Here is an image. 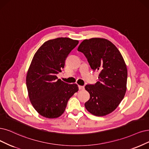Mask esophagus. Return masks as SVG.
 Segmentation results:
<instances>
[{
	"mask_svg": "<svg viewBox=\"0 0 149 149\" xmlns=\"http://www.w3.org/2000/svg\"><path fill=\"white\" fill-rule=\"evenodd\" d=\"M79 88L80 90H84V89H85V87H84V86L79 85Z\"/></svg>",
	"mask_w": 149,
	"mask_h": 149,
	"instance_id": "34e87169",
	"label": "esophagus"
}]
</instances>
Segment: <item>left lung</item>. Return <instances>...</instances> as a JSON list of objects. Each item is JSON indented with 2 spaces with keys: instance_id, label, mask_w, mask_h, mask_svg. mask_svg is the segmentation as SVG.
I'll use <instances>...</instances> for the list:
<instances>
[{
  "instance_id": "1",
  "label": "left lung",
  "mask_w": 149,
  "mask_h": 149,
  "mask_svg": "<svg viewBox=\"0 0 149 149\" xmlns=\"http://www.w3.org/2000/svg\"><path fill=\"white\" fill-rule=\"evenodd\" d=\"M93 71H100L95 84L85 88L90 95L85 106L96 116L112 112L123 99L126 91L128 72L125 61L118 48L105 38L84 40L78 47Z\"/></svg>"
}]
</instances>
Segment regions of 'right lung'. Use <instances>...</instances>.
<instances>
[{
  "mask_svg": "<svg viewBox=\"0 0 149 149\" xmlns=\"http://www.w3.org/2000/svg\"><path fill=\"white\" fill-rule=\"evenodd\" d=\"M78 43V40L67 37L48 40L38 48L32 60L26 75L27 89L32 105L44 117H60L70 97L79 90L77 84L65 83L56 76Z\"/></svg>",
  "mask_w": 149,
  "mask_h": 149,
  "instance_id": "add662e5",
  "label": "right lung"
}]
</instances>
